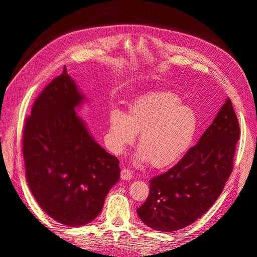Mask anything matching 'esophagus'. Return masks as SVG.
Here are the masks:
<instances>
[{"label":"esophagus","mask_w":257,"mask_h":257,"mask_svg":"<svg viewBox=\"0 0 257 257\" xmlns=\"http://www.w3.org/2000/svg\"><path fill=\"white\" fill-rule=\"evenodd\" d=\"M133 178V174H132L131 170L124 168L121 170V179L122 180H132Z\"/></svg>","instance_id":"34e87169"}]
</instances>
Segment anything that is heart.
I'll list each match as a JSON object with an SVG mask.
<instances>
[{"label": "heart", "instance_id": "heart-1", "mask_svg": "<svg viewBox=\"0 0 257 257\" xmlns=\"http://www.w3.org/2000/svg\"><path fill=\"white\" fill-rule=\"evenodd\" d=\"M198 126L191 107L180 104L173 93L161 92L136 99L127 115L119 109L109 113L108 143L115 154H122L135 142L136 161L150 162L155 168L175 164L190 149Z\"/></svg>", "mask_w": 257, "mask_h": 257}]
</instances>
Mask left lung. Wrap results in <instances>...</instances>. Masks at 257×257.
I'll return each mask as SVG.
<instances>
[{"instance_id":"8db88e82","label":"left lung","mask_w":257,"mask_h":257,"mask_svg":"<svg viewBox=\"0 0 257 257\" xmlns=\"http://www.w3.org/2000/svg\"><path fill=\"white\" fill-rule=\"evenodd\" d=\"M239 134L237 115L227 98L197 145L174 167L149 181V196L137 209L147 226L169 232L205 214L231 174Z\"/></svg>"}]
</instances>
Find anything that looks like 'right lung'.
Listing matches in <instances>:
<instances>
[{
	"label": "right lung",
	"mask_w": 257,
	"mask_h": 257,
	"mask_svg": "<svg viewBox=\"0 0 257 257\" xmlns=\"http://www.w3.org/2000/svg\"><path fill=\"white\" fill-rule=\"evenodd\" d=\"M85 100L64 67L36 98L23 130L30 191L46 213L72 227L95 219L120 179L119 160L96 143L76 112Z\"/></svg>",
	"instance_id": "add662e5"
}]
</instances>
